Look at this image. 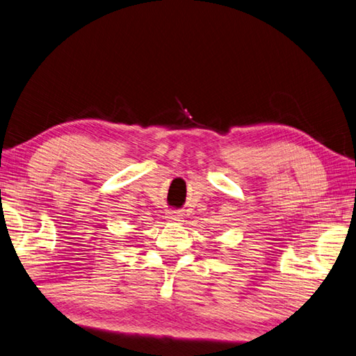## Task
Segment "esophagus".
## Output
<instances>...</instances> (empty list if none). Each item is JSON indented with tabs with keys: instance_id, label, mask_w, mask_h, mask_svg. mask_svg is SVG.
<instances>
[{
	"instance_id": "esophagus-1",
	"label": "esophagus",
	"mask_w": 356,
	"mask_h": 356,
	"mask_svg": "<svg viewBox=\"0 0 356 356\" xmlns=\"http://www.w3.org/2000/svg\"><path fill=\"white\" fill-rule=\"evenodd\" d=\"M168 218L172 221H179L181 215H179V212H177V210H170V212H168Z\"/></svg>"
}]
</instances>
